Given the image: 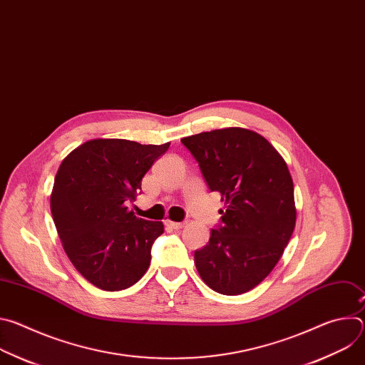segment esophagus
I'll return each mask as SVG.
<instances>
[{
  "instance_id": "esophagus-1",
  "label": "esophagus",
  "mask_w": 365,
  "mask_h": 365,
  "mask_svg": "<svg viewBox=\"0 0 365 365\" xmlns=\"http://www.w3.org/2000/svg\"><path fill=\"white\" fill-rule=\"evenodd\" d=\"M166 225L169 227V228H172V230H180V228H183V222H173V221H166Z\"/></svg>"
}]
</instances>
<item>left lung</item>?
Masks as SVG:
<instances>
[{"label": "left lung", "mask_w": 365, "mask_h": 365, "mask_svg": "<svg viewBox=\"0 0 365 365\" xmlns=\"http://www.w3.org/2000/svg\"><path fill=\"white\" fill-rule=\"evenodd\" d=\"M211 192L225 211L203 248L195 251L202 280L221 294H241L262 283L289 244L296 224L293 180L276 148L245 128L185 137Z\"/></svg>", "instance_id": "left-lung-1"}]
</instances>
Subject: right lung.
Wrapping results in <instances>:
<instances>
[{
	"instance_id": "right-lung-1",
	"label": "right lung",
	"mask_w": 365,
	"mask_h": 365,
	"mask_svg": "<svg viewBox=\"0 0 365 365\" xmlns=\"http://www.w3.org/2000/svg\"><path fill=\"white\" fill-rule=\"evenodd\" d=\"M170 143L91 140L62 162L50 197L51 217L75 269L93 286L117 292L147 272L165 228L128 211L141 179Z\"/></svg>"
}]
</instances>
